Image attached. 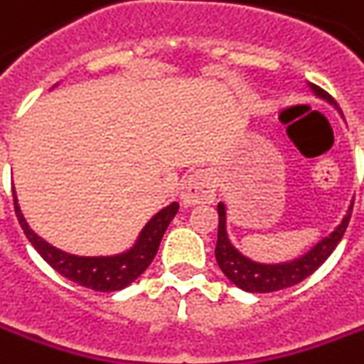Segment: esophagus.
<instances>
[{
	"label": "esophagus",
	"mask_w": 364,
	"mask_h": 364,
	"mask_svg": "<svg viewBox=\"0 0 364 364\" xmlns=\"http://www.w3.org/2000/svg\"><path fill=\"white\" fill-rule=\"evenodd\" d=\"M181 201L185 207H193L199 203L215 201V177L207 171L193 173L181 187Z\"/></svg>",
	"instance_id": "34e87169"
}]
</instances>
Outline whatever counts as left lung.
<instances>
[{
	"label": "left lung",
	"mask_w": 364,
	"mask_h": 364,
	"mask_svg": "<svg viewBox=\"0 0 364 364\" xmlns=\"http://www.w3.org/2000/svg\"><path fill=\"white\" fill-rule=\"evenodd\" d=\"M315 91V95L321 99H327L331 105L337 107V101L328 95L325 89L318 85H311ZM219 213V231H217V247H215V259L217 265L221 267L225 277L243 291L249 293H273V291H281V289H289V287L296 285L301 281H305L306 277L313 275L318 267L323 265L328 259V255L335 251L338 241L343 239V235L347 231V225L350 221V213L353 207L348 209L345 215L343 223L338 225L333 233L325 237L323 241H318L311 251L303 255L301 259H295L291 263H281V265H261V263H253L251 259H247L243 255L235 249L229 237H227V229H225V205L219 203L217 207Z\"/></svg>",
	"instance_id": "left-lung-1"
}]
</instances>
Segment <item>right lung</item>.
Returning a JSON list of instances; mask_svg holds the SVG:
<instances>
[{
    "instance_id": "1",
    "label": "right lung",
    "mask_w": 364,
    "mask_h": 364,
    "mask_svg": "<svg viewBox=\"0 0 364 364\" xmlns=\"http://www.w3.org/2000/svg\"><path fill=\"white\" fill-rule=\"evenodd\" d=\"M14 205H16L17 221L21 225L23 233L29 239V243L36 247L37 253L46 259L47 265L53 267L59 275H63L69 281L93 289V291H101V293L119 291L123 287H127L151 265V261L157 255L163 235L167 231L175 213L179 211V203H171L169 207L159 211L143 227L137 243L133 245V249H129L127 253L115 255V257H77V255L63 253L55 247H51L39 235L31 231L17 205L16 195H14Z\"/></svg>"
}]
</instances>
